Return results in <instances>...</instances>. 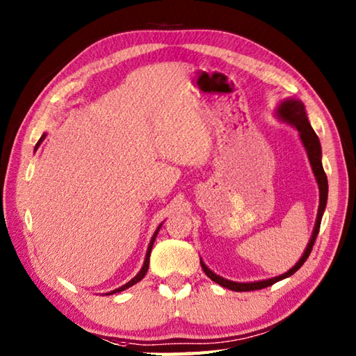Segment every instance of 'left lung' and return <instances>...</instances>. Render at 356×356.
Segmentation results:
<instances>
[{
    "mask_svg": "<svg viewBox=\"0 0 356 356\" xmlns=\"http://www.w3.org/2000/svg\"><path fill=\"white\" fill-rule=\"evenodd\" d=\"M277 116L284 120V122H289L291 125H293L297 128L298 133H300V139L303 142V145L306 148V153L309 157V162H311L312 166V171L315 174V179H316V184H318V190H320V207H318V214H316V222H315V228L312 232V237L309 240L306 251L303 254V257L298 260V263L295 264L292 269H289L287 272H284L283 275H278L275 278H269V280H261V282H252V283H237V282H231V280H226L220 275L214 274L213 270H211L205 263L200 260L202 264V269L205 274L216 282L217 284H220L226 289H231V291H236V292H248V291H257V289H263V287H268L272 286L274 283L280 282V280L291 277L292 274H295L301 266H303L305 261L307 260V257L311 255V251L314 248L315 243V238L318 236V231H320V225H321V218H323V213L324 209H326V203H327V177H326V172L323 170V163H321V145H320V139L318 136L315 134L314 128L309 124V119L306 115V108L305 105L301 101L298 99H286L282 104L278 105V110H277Z\"/></svg>",
    "mask_w": 356,
    "mask_h": 356,
    "instance_id": "obj_1",
    "label": "left lung"
}]
</instances>
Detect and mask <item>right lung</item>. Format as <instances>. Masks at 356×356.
<instances>
[{
	"label": "right lung",
	"instance_id": "obj_1",
	"mask_svg": "<svg viewBox=\"0 0 356 356\" xmlns=\"http://www.w3.org/2000/svg\"><path fill=\"white\" fill-rule=\"evenodd\" d=\"M45 139V134H42L41 136V139L38 140V143H36V147H35V149L40 147V143L42 142ZM161 226L162 225H159V228L156 229V232H154V236L151 237V241H149V245H148V251H147V255H145V261H143V266H142V269L139 270V274L136 275L134 278H131L130 282H128L127 284H124V286H120V287H118V289H115V291H111V292H108V295L110 293H116V292H122V291H125V289H128V287H131L133 284H136V283H139L140 280L145 277V274H147V270H148V266H149V255H151V248H153V245H154V240H156V237H157V232H159V229H161Z\"/></svg>",
	"mask_w": 356,
	"mask_h": 356
}]
</instances>
